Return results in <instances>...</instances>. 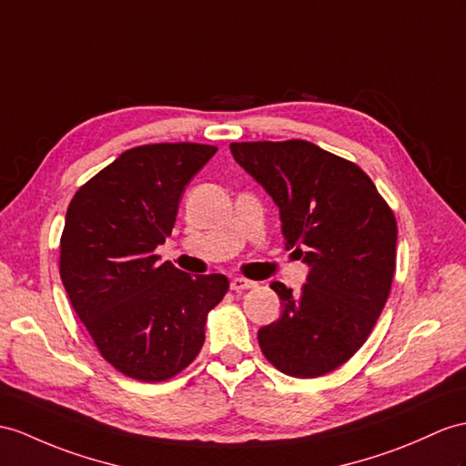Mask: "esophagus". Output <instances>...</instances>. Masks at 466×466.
<instances>
[{
    "instance_id": "esophagus-1",
    "label": "esophagus",
    "mask_w": 466,
    "mask_h": 466,
    "mask_svg": "<svg viewBox=\"0 0 466 466\" xmlns=\"http://www.w3.org/2000/svg\"><path fill=\"white\" fill-rule=\"evenodd\" d=\"M255 287H257L255 280H248V279H243V277H235L231 280V290H235V292L248 290V289H255Z\"/></svg>"
}]
</instances>
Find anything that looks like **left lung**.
<instances>
[{
  "mask_svg": "<svg viewBox=\"0 0 466 466\" xmlns=\"http://www.w3.org/2000/svg\"><path fill=\"white\" fill-rule=\"evenodd\" d=\"M235 162L277 203L285 247L309 277L300 294L272 282L282 312L258 330L272 366L292 378L339 368L366 342L390 297L397 223L373 181L312 142H235Z\"/></svg>",
  "mask_w": 466,
  "mask_h": 466,
  "instance_id": "8db88e82",
  "label": "left lung"
}]
</instances>
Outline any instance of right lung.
I'll return each instance as SVG.
<instances>
[{
    "label": "right lung",
    "instance_id": "obj_1",
    "mask_svg": "<svg viewBox=\"0 0 466 466\" xmlns=\"http://www.w3.org/2000/svg\"><path fill=\"white\" fill-rule=\"evenodd\" d=\"M208 144H147L122 152L66 209L61 280L98 351L124 376L166 381L206 342V319L229 289L223 275L160 265L181 194L211 156Z\"/></svg>",
    "mask_w": 466,
    "mask_h": 466
}]
</instances>
